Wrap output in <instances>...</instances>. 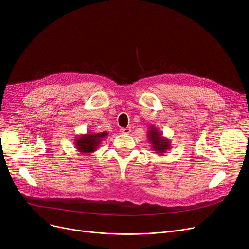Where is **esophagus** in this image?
<instances>
[{
  "mask_svg": "<svg viewBox=\"0 0 249 249\" xmlns=\"http://www.w3.org/2000/svg\"><path fill=\"white\" fill-rule=\"evenodd\" d=\"M120 132H121V133H123V134H129L130 132H131V129H130L129 127L121 128V129H120Z\"/></svg>",
  "mask_w": 249,
  "mask_h": 249,
  "instance_id": "obj_1",
  "label": "esophagus"
}]
</instances>
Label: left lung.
I'll use <instances>...</instances> for the list:
<instances>
[{
  "instance_id": "left-lung-1",
  "label": "left lung",
  "mask_w": 249,
  "mask_h": 249,
  "mask_svg": "<svg viewBox=\"0 0 249 249\" xmlns=\"http://www.w3.org/2000/svg\"><path fill=\"white\" fill-rule=\"evenodd\" d=\"M148 131H147V139L151 144V148L154 152L163 154L168 149H171V140L164 137L162 135V132L156 128L154 125L149 124L148 125Z\"/></svg>"
}]
</instances>
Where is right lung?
<instances>
[{
  "instance_id": "right-lung-1",
  "label": "right lung",
  "mask_w": 249,
  "mask_h": 249,
  "mask_svg": "<svg viewBox=\"0 0 249 249\" xmlns=\"http://www.w3.org/2000/svg\"><path fill=\"white\" fill-rule=\"evenodd\" d=\"M108 135L107 132L100 133H86L77 135L74 139V145L78 152L83 154L85 153H93L100 146L102 140Z\"/></svg>"
}]
</instances>
